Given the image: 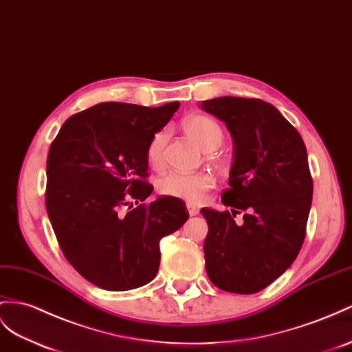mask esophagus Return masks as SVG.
Returning <instances> with one entry per match:
<instances>
[{
	"label": "esophagus",
	"mask_w": 352,
	"mask_h": 352,
	"mask_svg": "<svg viewBox=\"0 0 352 352\" xmlns=\"http://www.w3.org/2000/svg\"><path fill=\"white\" fill-rule=\"evenodd\" d=\"M187 211H188V214L192 215V217H193V215L199 214V208H197V206H195V205H192V204L187 205Z\"/></svg>",
	"instance_id": "1"
}]
</instances>
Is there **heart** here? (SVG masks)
Returning <instances> with one entry per match:
<instances>
[{
    "label": "heart",
    "mask_w": 352,
    "mask_h": 352,
    "mask_svg": "<svg viewBox=\"0 0 352 352\" xmlns=\"http://www.w3.org/2000/svg\"><path fill=\"white\" fill-rule=\"evenodd\" d=\"M184 131L204 151H212L219 148L224 132L221 126L206 116H192L184 122ZM168 142V131H159L150 140L147 146V159L151 166H160L164 164V153ZM214 186L211 175L205 173L182 174L170 173L159 179V192L170 197H178L188 204H199L204 201L206 192Z\"/></svg>",
    "instance_id": "b5f03b06"
}]
</instances>
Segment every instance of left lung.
<instances>
[{"instance_id":"obj_1","label":"left lung","mask_w":352,"mask_h":352,"mask_svg":"<svg viewBox=\"0 0 352 352\" xmlns=\"http://www.w3.org/2000/svg\"><path fill=\"white\" fill-rule=\"evenodd\" d=\"M204 111L226 123L233 164L221 202L229 211L202 208L208 223L205 269L224 292L253 294L292 266L305 239L312 177L305 142L285 117L262 99L221 96ZM245 212L236 223V214Z\"/></svg>"}]
</instances>
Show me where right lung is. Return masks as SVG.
Instances as JSON below:
<instances>
[{"label": "right lung", "mask_w": 352, "mask_h": 352, "mask_svg": "<svg viewBox=\"0 0 352 352\" xmlns=\"http://www.w3.org/2000/svg\"><path fill=\"white\" fill-rule=\"evenodd\" d=\"M179 102L142 107L101 102L62 124L47 156L46 210L62 253L77 272L104 290L148 284L160 265V239L188 219L178 197L146 182L147 146ZM129 206V211L122 208Z\"/></svg>", "instance_id": "obj_1"}]
</instances>
